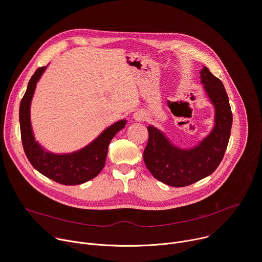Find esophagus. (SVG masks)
<instances>
[{
	"mask_svg": "<svg viewBox=\"0 0 262 262\" xmlns=\"http://www.w3.org/2000/svg\"><path fill=\"white\" fill-rule=\"evenodd\" d=\"M134 119L138 122H141V121H144L146 119V115L145 113H143V112H136V113L134 114Z\"/></svg>",
	"mask_w": 262,
	"mask_h": 262,
	"instance_id": "obj_1",
	"label": "esophagus"
}]
</instances>
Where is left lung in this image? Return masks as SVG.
Wrapping results in <instances>:
<instances>
[{
	"label": "left lung",
	"mask_w": 262,
	"mask_h": 262,
	"mask_svg": "<svg viewBox=\"0 0 262 262\" xmlns=\"http://www.w3.org/2000/svg\"><path fill=\"white\" fill-rule=\"evenodd\" d=\"M210 102L214 107L211 132L191 148L175 146L157 127H147L149 138L144 150V163L155 178L175 188L190 185L210 175L220 165L230 138L232 112L223 83L205 66L200 71Z\"/></svg>",
	"instance_id": "obj_1"
}]
</instances>
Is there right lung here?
<instances>
[{"label":"right lung","mask_w":262,"mask_h":262,"mask_svg":"<svg viewBox=\"0 0 262 262\" xmlns=\"http://www.w3.org/2000/svg\"><path fill=\"white\" fill-rule=\"evenodd\" d=\"M46 69L47 66L37 68L20 101L19 124L24 150L31 165L46 177L65 185L81 184L96 177L102 170L110 142L125 126L127 121L122 119L110 125L95 140L78 151L58 155L46 150L35 140L30 118L31 101L35 88Z\"/></svg>","instance_id":"add662e5"}]
</instances>
